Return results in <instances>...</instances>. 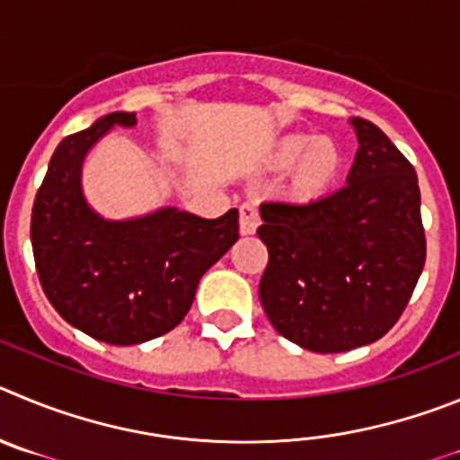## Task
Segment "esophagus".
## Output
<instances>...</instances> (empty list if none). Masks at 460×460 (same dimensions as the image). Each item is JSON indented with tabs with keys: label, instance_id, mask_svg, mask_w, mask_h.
<instances>
[{
	"label": "esophagus",
	"instance_id": "1",
	"mask_svg": "<svg viewBox=\"0 0 460 460\" xmlns=\"http://www.w3.org/2000/svg\"><path fill=\"white\" fill-rule=\"evenodd\" d=\"M261 225L259 210H256L254 204H243L240 206V234L243 235H252L256 234Z\"/></svg>",
	"mask_w": 460,
	"mask_h": 460
}]
</instances>
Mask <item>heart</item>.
<instances>
[{"label": "heart", "instance_id": "obj_1", "mask_svg": "<svg viewBox=\"0 0 460 460\" xmlns=\"http://www.w3.org/2000/svg\"><path fill=\"white\" fill-rule=\"evenodd\" d=\"M341 153L330 139L309 135H287L277 139L268 153L266 164L272 172L293 170V192L300 199H316L328 192L341 172Z\"/></svg>", "mask_w": 460, "mask_h": 460}]
</instances>
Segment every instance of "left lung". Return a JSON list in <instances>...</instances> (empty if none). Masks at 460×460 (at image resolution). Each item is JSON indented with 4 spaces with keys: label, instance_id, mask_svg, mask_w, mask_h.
I'll return each instance as SVG.
<instances>
[{
    "label": "left lung",
    "instance_id": "obj_1",
    "mask_svg": "<svg viewBox=\"0 0 460 460\" xmlns=\"http://www.w3.org/2000/svg\"><path fill=\"white\" fill-rule=\"evenodd\" d=\"M349 123L359 148L341 190L259 208L263 312L281 337L314 353L378 341L399 321L426 259L415 169L374 123Z\"/></svg>",
    "mask_w": 460,
    "mask_h": 460
}]
</instances>
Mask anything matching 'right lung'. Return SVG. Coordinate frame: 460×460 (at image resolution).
Here are the masks:
<instances>
[{"label": "right lung", "instance_id": "1", "mask_svg": "<svg viewBox=\"0 0 460 460\" xmlns=\"http://www.w3.org/2000/svg\"><path fill=\"white\" fill-rule=\"evenodd\" d=\"M135 126V114L111 111L66 137L31 210V247L48 300L73 328L114 346L176 328L204 272L238 240L235 208L215 220L176 206L110 220L89 204L86 155L110 130Z\"/></svg>", "mask_w": 460, "mask_h": 460}]
</instances>
